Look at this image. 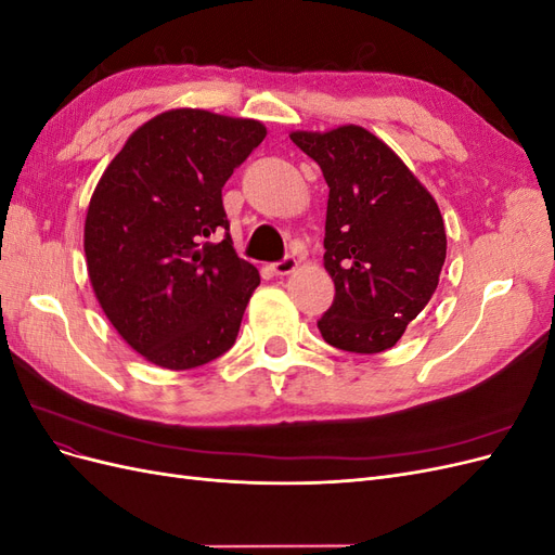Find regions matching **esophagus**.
Returning <instances> with one entry per match:
<instances>
[{"mask_svg":"<svg viewBox=\"0 0 555 555\" xmlns=\"http://www.w3.org/2000/svg\"><path fill=\"white\" fill-rule=\"evenodd\" d=\"M296 268H298V261L294 257H284L282 261L273 263V273L275 275H289V273L296 271Z\"/></svg>","mask_w":555,"mask_h":555,"instance_id":"1","label":"esophagus"}]
</instances>
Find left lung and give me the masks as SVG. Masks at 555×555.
<instances>
[{
	"label": "left lung",
	"instance_id": "left-lung-1",
	"mask_svg": "<svg viewBox=\"0 0 555 555\" xmlns=\"http://www.w3.org/2000/svg\"><path fill=\"white\" fill-rule=\"evenodd\" d=\"M328 184L324 268L335 298L317 326L343 351L393 347L438 289L447 233L438 204L393 150L357 125L292 131Z\"/></svg>",
	"mask_w": 555,
	"mask_h": 555
}]
</instances>
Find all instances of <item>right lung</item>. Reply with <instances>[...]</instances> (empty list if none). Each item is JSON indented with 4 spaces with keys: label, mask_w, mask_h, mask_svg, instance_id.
Wrapping results in <instances>:
<instances>
[{
    "label": "right lung",
    "mask_w": 555,
    "mask_h": 555,
    "mask_svg": "<svg viewBox=\"0 0 555 555\" xmlns=\"http://www.w3.org/2000/svg\"><path fill=\"white\" fill-rule=\"evenodd\" d=\"M263 139L257 120L166 111L96 182L86 217L92 289L150 363L190 371L236 343L259 271L233 249L222 188Z\"/></svg>",
    "instance_id": "1"
}]
</instances>
